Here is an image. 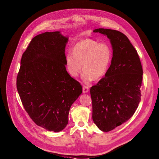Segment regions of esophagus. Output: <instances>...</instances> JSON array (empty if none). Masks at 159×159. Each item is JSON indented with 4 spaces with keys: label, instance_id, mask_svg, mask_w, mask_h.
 <instances>
[{
    "label": "esophagus",
    "instance_id": "1",
    "mask_svg": "<svg viewBox=\"0 0 159 159\" xmlns=\"http://www.w3.org/2000/svg\"><path fill=\"white\" fill-rule=\"evenodd\" d=\"M89 89L88 87H87V86L83 87V93H87L89 92Z\"/></svg>",
    "mask_w": 159,
    "mask_h": 159
}]
</instances>
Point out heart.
I'll list each match as a JSON object with an SVG mask.
<instances>
[{
    "label": "heart",
    "mask_w": 159,
    "mask_h": 159,
    "mask_svg": "<svg viewBox=\"0 0 159 159\" xmlns=\"http://www.w3.org/2000/svg\"><path fill=\"white\" fill-rule=\"evenodd\" d=\"M111 58L112 51L108 43L85 39L73 47L72 52L67 54L65 63L69 74L73 78L78 76L83 64V80L89 82L105 75Z\"/></svg>",
    "instance_id": "heart-1"
}]
</instances>
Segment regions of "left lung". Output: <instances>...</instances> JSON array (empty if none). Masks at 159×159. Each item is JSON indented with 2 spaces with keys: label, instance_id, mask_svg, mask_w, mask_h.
Instances as JSON below:
<instances>
[{
  "label": "left lung",
  "instance_id": "obj_1",
  "mask_svg": "<svg viewBox=\"0 0 159 159\" xmlns=\"http://www.w3.org/2000/svg\"><path fill=\"white\" fill-rule=\"evenodd\" d=\"M112 45L111 65L97 85L90 88L92 119L102 132H109L131 117L141 101L143 68L136 49L120 31L99 28Z\"/></svg>",
  "mask_w": 159,
  "mask_h": 159
}]
</instances>
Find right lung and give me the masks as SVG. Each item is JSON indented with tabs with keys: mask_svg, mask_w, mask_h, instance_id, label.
I'll return each instance as SVG.
<instances>
[{
	"mask_svg": "<svg viewBox=\"0 0 159 159\" xmlns=\"http://www.w3.org/2000/svg\"><path fill=\"white\" fill-rule=\"evenodd\" d=\"M68 38L59 31L36 36L22 54L16 77L22 103L34 123L55 132L66 127L73 102L82 92L65 67Z\"/></svg>",
	"mask_w": 159,
	"mask_h": 159,
	"instance_id": "add662e5",
	"label": "right lung"
}]
</instances>
